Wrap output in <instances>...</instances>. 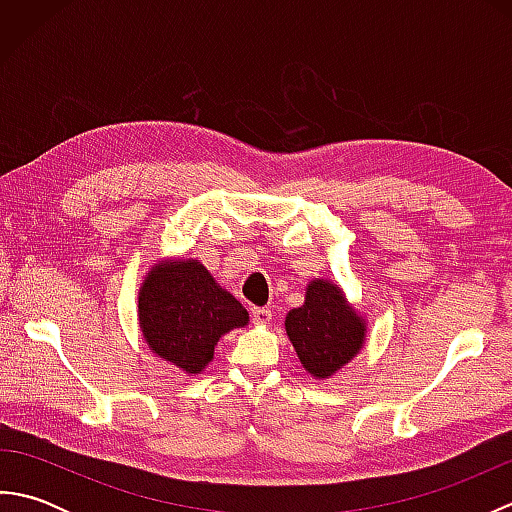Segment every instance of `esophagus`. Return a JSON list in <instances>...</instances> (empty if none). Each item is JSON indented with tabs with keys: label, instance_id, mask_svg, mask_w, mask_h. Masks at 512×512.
<instances>
[{
	"label": "esophagus",
	"instance_id": "1",
	"mask_svg": "<svg viewBox=\"0 0 512 512\" xmlns=\"http://www.w3.org/2000/svg\"><path fill=\"white\" fill-rule=\"evenodd\" d=\"M250 314H253V321L257 325H266L270 319H273V312H270L268 308H253L250 310Z\"/></svg>",
	"mask_w": 512,
	"mask_h": 512
}]
</instances>
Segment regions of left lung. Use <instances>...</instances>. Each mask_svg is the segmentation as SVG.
Masks as SVG:
<instances>
[{"label":"left lung","mask_w":512,"mask_h":512,"mask_svg":"<svg viewBox=\"0 0 512 512\" xmlns=\"http://www.w3.org/2000/svg\"><path fill=\"white\" fill-rule=\"evenodd\" d=\"M286 332L301 365L314 378H330L350 363L365 343V323L347 306L341 288L314 279L306 303L288 312Z\"/></svg>","instance_id":"obj_1"}]
</instances>
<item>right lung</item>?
Masks as SVG:
<instances>
[{"label": "right lung", "mask_w": 512, "mask_h": 512, "mask_svg": "<svg viewBox=\"0 0 512 512\" xmlns=\"http://www.w3.org/2000/svg\"><path fill=\"white\" fill-rule=\"evenodd\" d=\"M138 317L154 354L187 374H200L220 336L248 323L246 308L215 284L198 259L151 268L138 297Z\"/></svg>", "instance_id": "add662e5"}]
</instances>
